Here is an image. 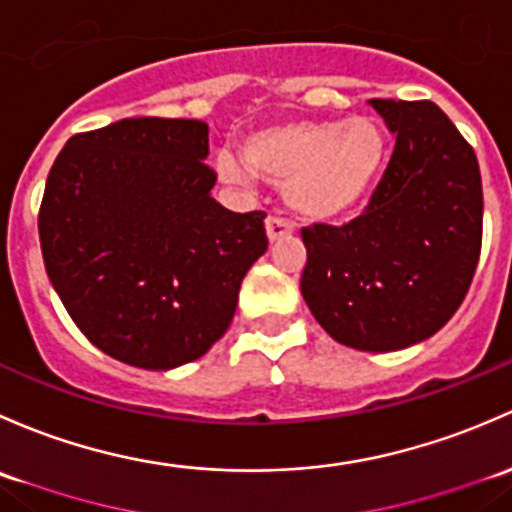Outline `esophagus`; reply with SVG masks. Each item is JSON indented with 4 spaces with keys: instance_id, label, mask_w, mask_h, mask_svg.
Returning a JSON list of instances; mask_svg holds the SVG:
<instances>
[{
    "instance_id": "esophagus-1",
    "label": "esophagus",
    "mask_w": 512,
    "mask_h": 512,
    "mask_svg": "<svg viewBox=\"0 0 512 512\" xmlns=\"http://www.w3.org/2000/svg\"><path fill=\"white\" fill-rule=\"evenodd\" d=\"M293 234V226L288 224L286 219H281V217H268L266 219V236H268V241H281L283 236H291Z\"/></svg>"
}]
</instances>
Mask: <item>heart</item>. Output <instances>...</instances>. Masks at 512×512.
I'll use <instances>...</instances> for the list:
<instances>
[{
	"mask_svg": "<svg viewBox=\"0 0 512 512\" xmlns=\"http://www.w3.org/2000/svg\"><path fill=\"white\" fill-rule=\"evenodd\" d=\"M387 157V135L367 115L345 120H288L256 130L241 160L221 157L219 177L249 184L254 177L286 187L288 207L308 221H340L360 209Z\"/></svg>",
	"mask_w": 512,
	"mask_h": 512,
	"instance_id": "obj_1",
	"label": "heart"
}]
</instances>
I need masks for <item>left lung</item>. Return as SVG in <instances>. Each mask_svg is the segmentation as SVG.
I'll return each instance as SVG.
<instances>
[{
    "label": "left lung",
    "mask_w": 512,
    "mask_h": 512,
    "mask_svg": "<svg viewBox=\"0 0 512 512\" xmlns=\"http://www.w3.org/2000/svg\"><path fill=\"white\" fill-rule=\"evenodd\" d=\"M370 105L397 138L365 214L300 231V293L340 345L394 352L439 333L481 254L483 189L473 147L431 100Z\"/></svg>",
    "instance_id": "obj_1"
}]
</instances>
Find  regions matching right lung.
<instances>
[{
  "label": "right lung",
  "mask_w": 512,
  "mask_h": 512,
  "mask_svg": "<svg viewBox=\"0 0 512 512\" xmlns=\"http://www.w3.org/2000/svg\"><path fill=\"white\" fill-rule=\"evenodd\" d=\"M209 125L125 118L63 145L46 179L39 239L63 308L105 355L175 370L231 325L268 249L263 212L212 197Z\"/></svg>",
  "instance_id": "right-lung-1"
}]
</instances>
